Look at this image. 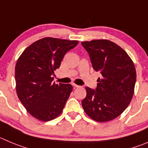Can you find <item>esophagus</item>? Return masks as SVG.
<instances>
[{"label":"esophagus","instance_id":"obj_1","mask_svg":"<svg viewBox=\"0 0 148 148\" xmlns=\"http://www.w3.org/2000/svg\"><path fill=\"white\" fill-rule=\"evenodd\" d=\"M73 86L74 87H75V88H78V87H79V86L76 85V84H73Z\"/></svg>","mask_w":148,"mask_h":148}]
</instances>
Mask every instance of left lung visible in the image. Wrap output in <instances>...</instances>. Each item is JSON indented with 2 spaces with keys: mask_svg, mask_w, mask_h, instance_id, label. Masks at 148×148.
Returning <instances> with one entry per match:
<instances>
[{
  "mask_svg": "<svg viewBox=\"0 0 148 148\" xmlns=\"http://www.w3.org/2000/svg\"><path fill=\"white\" fill-rule=\"evenodd\" d=\"M81 44L89 54L94 70L102 75L96 89L86 87L83 108L96 121L113 120L126 110L133 97L136 78L133 61L110 40H93Z\"/></svg>",
  "mask_w": 148,
  "mask_h": 148,
  "instance_id": "obj_1",
  "label": "left lung"
}]
</instances>
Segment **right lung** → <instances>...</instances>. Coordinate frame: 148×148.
Returning a JSON list of instances; mask_svg holds the SVG:
<instances>
[{
  "label": "right lung",
  "instance_id": "1",
  "mask_svg": "<svg viewBox=\"0 0 148 148\" xmlns=\"http://www.w3.org/2000/svg\"><path fill=\"white\" fill-rule=\"evenodd\" d=\"M78 40L43 38L29 45L15 66L16 94L28 112L41 121L62 113L73 91L71 84H52L54 71Z\"/></svg>",
  "mask_w": 148,
  "mask_h": 148
}]
</instances>
